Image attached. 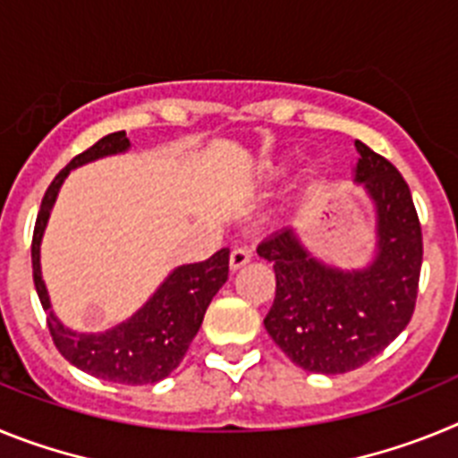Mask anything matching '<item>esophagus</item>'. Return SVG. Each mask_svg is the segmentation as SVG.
Returning a JSON list of instances; mask_svg holds the SVG:
<instances>
[{
    "label": "esophagus",
    "mask_w": 458,
    "mask_h": 458,
    "mask_svg": "<svg viewBox=\"0 0 458 458\" xmlns=\"http://www.w3.org/2000/svg\"><path fill=\"white\" fill-rule=\"evenodd\" d=\"M250 261H252V250L250 248H236L232 252V270H241Z\"/></svg>",
    "instance_id": "esophagus-1"
}]
</instances>
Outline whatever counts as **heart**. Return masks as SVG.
Wrapping results in <instances>:
<instances>
[{
  "instance_id": "1",
  "label": "heart",
  "mask_w": 458,
  "mask_h": 458,
  "mask_svg": "<svg viewBox=\"0 0 458 458\" xmlns=\"http://www.w3.org/2000/svg\"><path fill=\"white\" fill-rule=\"evenodd\" d=\"M289 172V163L286 160H275V163L266 165V179L268 181H279L284 174ZM318 181V174L314 169H310L307 174V185H314Z\"/></svg>"
}]
</instances>
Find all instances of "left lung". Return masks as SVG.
<instances>
[{
  "label": "left lung",
  "instance_id": "left-lung-1",
  "mask_svg": "<svg viewBox=\"0 0 458 458\" xmlns=\"http://www.w3.org/2000/svg\"><path fill=\"white\" fill-rule=\"evenodd\" d=\"M355 148V183L376 206L371 264L358 270L323 264L291 229L257 248L277 279L266 330L291 362L314 374H346L369 362L399 337L418 301L422 226L411 190L390 160L362 141Z\"/></svg>",
  "mask_w": 458,
  "mask_h": 458
}]
</instances>
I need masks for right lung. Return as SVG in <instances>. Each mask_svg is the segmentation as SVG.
Listing matches in <instances>:
<instances>
[{
  "mask_svg": "<svg viewBox=\"0 0 458 458\" xmlns=\"http://www.w3.org/2000/svg\"><path fill=\"white\" fill-rule=\"evenodd\" d=\"M131 148L125 131L112 132L98 140L91 148L75 156L62 172L56 174L46 197L40 201L38 217L31 241V266L34 284L46 310L47 327L59 353L78 369L112 380L121 386H148L167 378L181 365L188 353L190 342L199 333L204 314L213 295L222 289L229 277V250L222 248L201 264L179 266L167 275L163 284L137 310L128 321L109 327L105 333H75L55 317L47 295L46 282L40 275V241L50 220V210L56 201L59 188L71 169L93 163L98 157L116 156Z\"/></svg>",
  "mask_w": 458,
  "mask_h": 458,
  "instance_id": "1",
  "label": "right lung"
}]
</instances>
